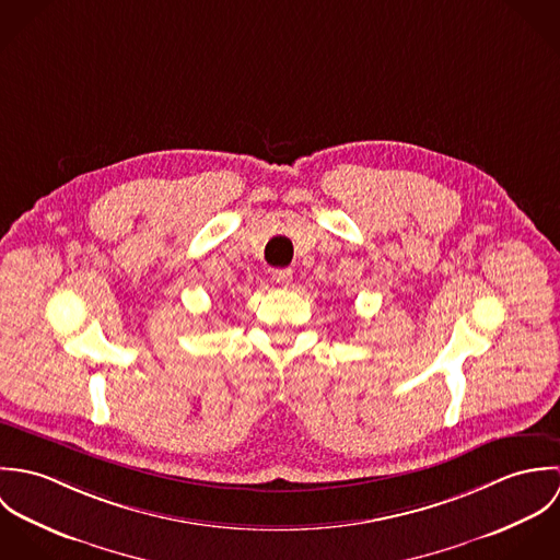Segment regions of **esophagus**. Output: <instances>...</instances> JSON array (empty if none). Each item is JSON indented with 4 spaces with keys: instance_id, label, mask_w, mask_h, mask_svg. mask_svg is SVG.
Returning a JSON list of instances; mask_svg holds the SVG:
<instances>
[{
    "instance_id": "1",
    "label": "esophagus",
    "mask_w": 560,
    "mask_h": 560,
    "mask_svg": "<svg viewBox=\"0 0 560 560\" xmlns=\"http://www.w3.org/2000/svg\"><path fill=\"white\" fill-rule=\"evenodd\" d=\"M273 280H276L278 284H282V287H289L291 280H293V271H291V269H276V271H273Z\"/></svg>"
}]
</instances>
